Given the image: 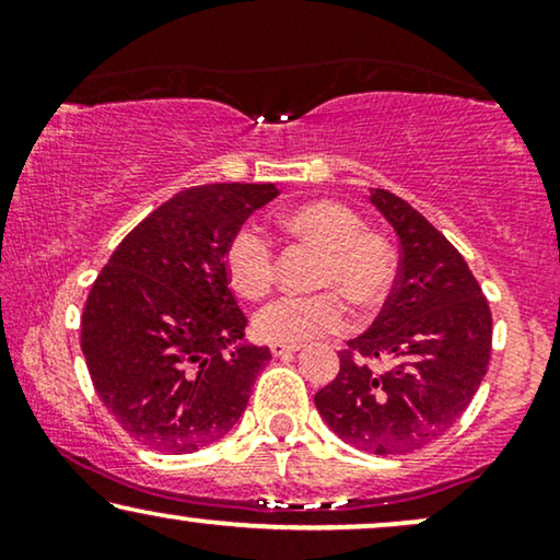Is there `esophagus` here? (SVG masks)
I'll return each mask as SVG.
<instances>
[{"instance_id":"1","label":"esophagus","mask_w":560,"mask_h":560,"mask_svg":"<svg viewBox=\"0 0 560 560\" xmlns=\"http://www.w3.org/2000/svg\"><path fill=\"white\" fill-rule=\"evenodd\" d=\"M270 351L272 357H290L295 354V351H301V347H298V343H270Z\"/></svg>"}]
</instances>
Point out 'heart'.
Instances as JSON below:
<instances>
[{
	"mask_svg": "<svg viewBox=\"0 0 560 560\" xmlns=\"http://www.w3.org/2000/svg\"><path fill=\"white\" fill-rule=\"evenodd\" d=\"M290 236L324 252L318 288L339 289L359 308L385 303L395 285L397 255L385 234L364 229V219L341 201H308L280 217ZM226 278L244 298H259L275 280L272 242L257 226L236 229L224 252ZM339 292V293H340ZM338 293V294H339ZM332 290L316 295H280L255 313L259 339L305 343L324 334L343 331L351 313Z\"/></svg>",
	"mask_w": 560,
	"mask_h": 560,
	"instance_id": "1",
	"label": "heart"
}]
</instances>
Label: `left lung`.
Returning <instances> with one entry per match:
<instances>
[{"label":"left lung","mask_w":560,"mask_h":560,"mask_svg":"<svg viewBox=\"0 0 560 560\" xmlns=\"http://www.w3.org/2000/svg\"><path fill=\"white\" fill-rule=\"evenodd\" d=\"M400 240V267L370 331L341 351V370L316 393L326 425L359 451L410 454L464 416L487 374L492 313L458 249L400 196L370 188ZM366 358L389 361L372 373Z\"/></svg>","instance_id":"1"}]
</instances>
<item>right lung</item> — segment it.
I'll return each mask as SVG.
<instances>
[{
	"label": "right lung",
	"instance_id": "right-lung-1",
	"mask_svg": "<svg viewBox=\"0 0 560 560\" xmlns=\"http://www.w3.org/2000/svg\"><path fill=\"white\" fill-rule=\"evenodd\" d=\"M278 194L275 183L180 190L98 272L81 349L106 410L144 446L194 454L232 431L247 408L272 354L242 343L247 318L229 290L224 252L249 213Z\"/></svg>",
	"mask_w": 560,
	"mask_h": 560
}]
</instances>
